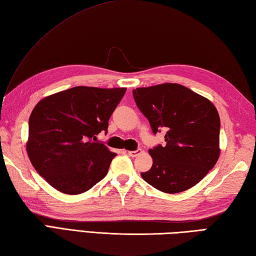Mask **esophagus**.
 Listing matches in <instances>:
<instances>
[{"label":"esophagus","mask_w":256,"mask_h":256,"mask_svg":"<svg viewBox=\"0 0 256 256\" xmlns=\"http://www.w3.org/2000/svg\"><path fill=\"white\" fill-rule=\"evenodd\" d=\"M142 153V150H128V155L131 157H136L138 154Z\"/></svg>","instance_id":"esophagus-1"}]
</instances>
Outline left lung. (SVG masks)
Here are the masks:
<instances>
[{
  "label": "left lung",
  "mask_w": 256,
  "mask_h": 256,
  "mask_svg": "<svg viewBox=\"0 0 256 256\" xmlns=\"http://www.w3.org/2000/svg\"><path fill=\"white\" fill-rule=\"evenodd\" d=\"M133 96L153 133L166 131V144L148 150L153 165L140 176L166 194L194 187L220 156V118L214 103L178 84L136 88Z\"/></svg>",
  "instance_id": "left-lung-1"
}]
</instances>
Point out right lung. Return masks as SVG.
<instances>
[{"mask_svg":"<svg viewBox=\"0 0 256 256\" xmlns=\"http://www.w3.org/2000/svg\"><path fill=\"white\" fill-rule=\"evenodd\" d=\"M126 88L74 86L46 96L32 111L26 150L32 165L58 192L82 194L106 176L116 153L96 135Z\"/></svg>","mask_w":256,"mask_h":256,"instance_id":"1","label":"right lung"}]
</instances>
